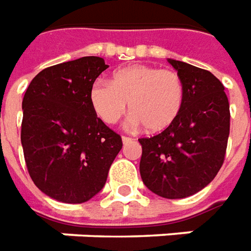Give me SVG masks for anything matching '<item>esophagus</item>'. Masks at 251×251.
I'll use <instances>...</instances> for the list:
<instances>
[{
	"mask_svg": "<svg viewBox=\"0 0 251 251\" xmlns=\"http://www.w3.org/2000/svg\"><path fill=\"white\" fill-rule=\"evenodd\" d=\"M122 141H123V143H128L132 141V138H128V136H123Z\"/></svg>",
	"mask_w": 251,
	"mask_h": 251,
	"instance_id": "1",
	"label": "esophagus"
}]
</instances>
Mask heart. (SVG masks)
<instances>
[{"instance_id":"obj_1","label":"heart","mask_w":251,"mask_h":251,"mask_svg":"<svg viewBox=\"0 0 251 251\" xmlns=\"http://www.w3.org/2000/svg\"><path fill=\"white\" fill-rule=\"evenodd\" d=\"M96 115L106 124H115L129 105L131 124H142L148 132L171 127L180 115L184 89L177 72L151 65H131L116 71L110 83L96 82L89 93Z\"/></svg>"}]
</instances>
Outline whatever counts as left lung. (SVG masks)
<instances>
[{"label":"left lung","mask_w":251,"mask_h":251,"mask_svg":"<svg viewBox=\"0 0 251 251\" xmlns=\"http://www.w3.org/2000/svg\"><path fill=\"white\" fill-rule=\"evenodd\" d=\"M168 63L180 76L184 101L171 127L139 139V171L150 191L179 200L201 191L220 171L231 116L224 86L213 74L172 58Z\"/></svg>","instance_id":"left-lung-1"}]
</instances>
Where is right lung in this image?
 I'll return each mask as SVG.
<instances>
[{"mask_svg": "<svg viewBox=\"0 0 251 251\" xmlns=\"http://www.w3.org/2000/svg\"><path fill=\"white\" fill-rule=\"evenodd\" d=\"M103 58L82 57L45 68L23 98L22 146L36 187L65 203H82L106 183L122 136L97 117L89 101Z\"/></svg>", "mask_w": 251, "mask_h": 251, "instance_id": "1", "label": "right lung"}]
</instances>
